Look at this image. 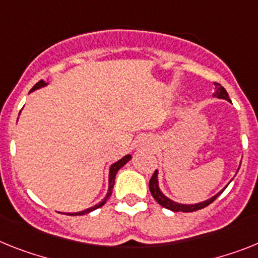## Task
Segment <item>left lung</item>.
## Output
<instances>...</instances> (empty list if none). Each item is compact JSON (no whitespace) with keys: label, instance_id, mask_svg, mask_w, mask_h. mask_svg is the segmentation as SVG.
<instances>
[{"label":"left lung","instance_id":"left-lung-1","mask_svg":"<svg viewBox=\"0 0 258 258\" xmlns=\"http://www.w3.org/2000/svg\"><path fill=\"white\" fill-rule=\"evenodd\" d=\"M214 85H215V93H214V97H216V98L227 99V101H231L226 89L223 88L220 84H218V82H214ZM157 174H159V173H157V170H155L153 176L151 177V179H149V191H151V194H152L153 198L156 199V202L159 203V205H161L162 207H165V209L172 210V211H174V213H178V211H182V213H192V211H197V210L205 209L206 206H209L210 203H213L214 201H215V199L218 198L220 194H222L223 190L226 189V187H224V189H223L222 191L218 192L216 196L211 197V198L207 199V201H203V202L196 203V205H182V203L174 202V201H172V199H169L168 197H165L164 194H162V191L160 190V187H159V178H157Z\"/></svg>","mask_w":258,"mask_h":258}]
</instances>
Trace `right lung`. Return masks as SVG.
I'll return each mask as SVG.
<instances>
[{
    "instance_id": "right-lung-1",
    "label": "right lung",
    "mask_w": 258,
    "mask_h": 258,
    "mask_svg": "<svg viewBox=\"0 0 258 258\" xmlns=\"http://www.w3.org/2000/svg\"><path fill=\"white\" fill-rule=\"evenodd\" d=\"M47 84H45L43 80H40L39 82H36L35 86L31 89V92H34V90H36V89L39 88H43V86H45ZM131 160V155H125L124 157H122V159L119 160V161L114 162L111 166H110V173H109V191H107V194H106V197L103 198L102 202H99L98 205H96V206H93L90 207V209H86L84 210V211H80V213H69L67 214V215H85V214H89V213H92L93 210H96V209H99L101 206H103L106 202H107V199L110 198V196H111V192H112V187H114V183H115V176H116V173H118V170L122 168L124 164H127V162Z\"/></svg>"
}]
</instances>
